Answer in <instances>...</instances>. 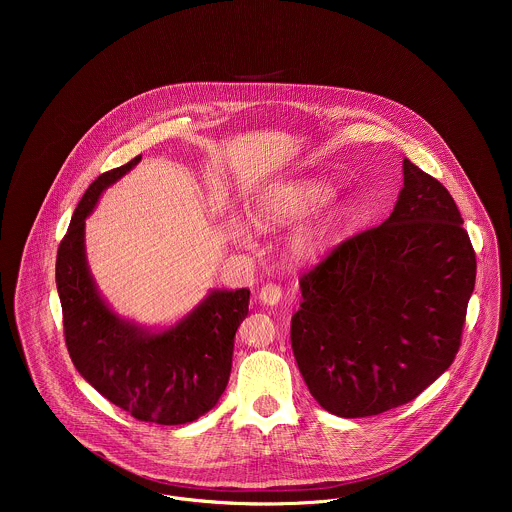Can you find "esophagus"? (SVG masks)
Segmentation results:
<instances>
[{"label":"esophagus","instance_id":"34e87169","mask_svg":"<svg viewBox=\"0 0 512 512\" xmlns=\"http://www.w3.org/2000/svg\"><path fill=\"white\" fill-rule=\"evenodd\" d=\"M260 301L264 305H278L280 299H282V288L276 286V284H266L262 290H260Z\"/></svg>","mask_w":512,"mask_h":512}]
</instances>
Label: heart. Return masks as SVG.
I'll use <instances>...</instances> for the list:
<instances>
[{"label":"heart","instance_id":"heart-1","mask_svg":"<svg viewBox=\"0 0 512 512\" xmlns=\"http://www.w3.org/2000/svg\"><path fill=\"white\" fill-rule=\"evenodd\" d=\"M335 197H337V187L327 181L303 179V181L282 183L272 187L262 197V201L252 213V220L260 228L303 222L317 215ZM353 219H355V209L351 205H341L325 219L301 228L290 242V254L293 260L303 264L319 260L333 246L341 230ZM228 234L238 242L250 240L246 226L238 220H230Z\"/></svg>","mask_w":512,"mask_h":512}]
</instances>
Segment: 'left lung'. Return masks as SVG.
Segmentation results:
<instances>
[{
  "label": "left lung",
  "instance_id": "obj_1",
  "mask_svg": "<svg viewBox=\"0 0 512 512\" xmlns=\"http://www.w3.org/2000/svg\"><path fill=\"white\" fill-rule=\"evenodd\" d=\"M380 226L337 244L299 278L292 349L311 396L341 418L414 400L461 345L477 260L449 191L404 159Z\"/></svg>",
  "mask_w": 512,
  "mask_h": 512
}]
</instances>
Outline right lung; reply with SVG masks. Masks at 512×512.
I'll return each instance as SVG.
<instances>
[{"instance_id":"right-lung-1","label":"right lung","mask_w":512,"mask_h":512,"mask_svg":"<svg viewBox=\"0 0 512 512\" xmlns=\"http://www.w3.org/2000/svg\"><path fill=\"white\" fill-rule=\"evenodd\" d=\"M140 161L142 155L102 173L82 195L57 252V290L67 349L80 376L136 420L179 426L219 402L250 290H213L165 331H147L110 309L88 270L84 220L100 195Z\"/></svg>"}]
</instances>
